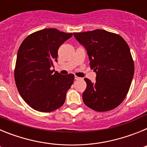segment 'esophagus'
Masks as SVG:
<instances>
[{
  "label": "esophagus",
  "instance_id": "34e87169",
  "mask_svg": "<svg viewBox=\"0 0 147 147\" xmlns=\"http://www.w3.org/2000/svg\"><path fill=\"white\" fill-rule=\"evenodd\" d=\"M74 79L76 80H81L82 78H80V77H78V76H75V77H74Z\"/></svg>",
  "mask_w": 147,
  "mask_h": 147
}]
</instances>
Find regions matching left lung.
<instances>
[{"mask_svg":"<svg viewBox=\"0 0 147 147\" xmlns=\"http://www.w3.org/2000/svg\"><path fill=\"white\" fill-rule=\"evenodd\" d=\"M85 48L96 82L85 79L84 103L98 112L113 110L125 98L134 76V62L125 40L105 30L74 33Z\"/></svg>","mask_w":147,"mask_h":147,"instance_id":"obj_1","label":"left lung"}]
</instances>
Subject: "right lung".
Returning <instances> with one entry per match:
<instances>
[{
  "label": "right lung",
  "mask_w": 147,
  "mask_h": 147,
  "mask_svg": "<svg viewBox=\"0 0 147 147\" xmlns=\"http://www.w3.org/2000/svg\"><path fill=\"white\" fill-rule=\"evenodd\" d=\"M73 34L45 28L30 34L18 49L15 80L23 99L34 110L51 112L65 103L74 75L51 70L57 62L58 49Z\"/></svg>",
  "instance_id": "obj_1"
}]
</instances>
